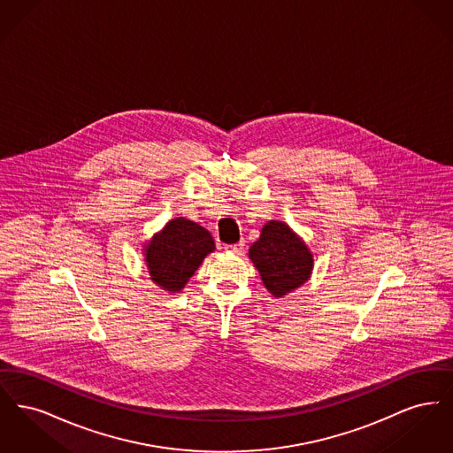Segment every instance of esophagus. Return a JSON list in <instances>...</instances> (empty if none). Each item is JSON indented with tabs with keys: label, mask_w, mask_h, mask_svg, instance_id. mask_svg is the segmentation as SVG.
<instances>
[{
	"label": "esophagus",
	"mask_w": 453,
	"mask_h": 453,
	"mask_svg": "<svg viewBox=\"0 0 453 453\" xmlns=\"http://www.w3.org/2000/svg\"><path fill=\"white\" fill-rule=\"evenodd\" d=\"M242 250H244V242H242V241L234 242V244H226V251H229V253H236V255H239Z\"/></svg>",
	"instance_id": "34e87169"
}]
</instances>
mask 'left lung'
I'll use <instances>...</instances> for the list:
<instances>
[{
	"instance_id": "left-lung-1",
	"label": "left lung",
	"mask_w": 453,
	"mask_h": 453,
	"mask_svg": "<svg viewBox=\"0 0 453 453\" xmlns=\"http://www.w3.org/2000/svg\"><path fill=\"white\" fill-rule=\"evenodd\" d=\"M265 288L277 299L297 290L311 279L314 257L287 222L268 220L248 253Z\"/></svg>"
}]
</instances>
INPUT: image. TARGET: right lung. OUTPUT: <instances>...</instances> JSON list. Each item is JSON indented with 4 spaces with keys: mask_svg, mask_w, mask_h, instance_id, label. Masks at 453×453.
Masks as SVG:
<instances>
[{
    "mask_svg": "<svg viewBox=\"0 0 453 453\" xmlns=\"http://www.w3.org/2000/svg\"><path fill=\"white\" fill-rule=\"evenodd\" d=\"M216 250L211 233L185 217H176L144 242V261L152 283L170 294L181 292L202 261Z\"/></svg>",
    "mask_w": 453,
    "mask_h": 453,
    "instance_id": "1",
    "label": "right lung"
}]
</instances>
